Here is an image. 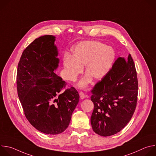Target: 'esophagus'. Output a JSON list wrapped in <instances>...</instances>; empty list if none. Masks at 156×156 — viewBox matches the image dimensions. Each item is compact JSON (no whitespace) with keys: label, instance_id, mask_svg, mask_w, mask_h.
<instances>
[{"label":"esophagus","instance_id":"obj_1","mask_svg":"<svg viewBox=\"0 0 156 156\" xmlns=\"http://www.w3.org/2000/svg\"><path fill=\"white\" fill-rule=\"evenodd\" d=\"M79 94H80V99H83L85 98L86 97V95L84 94V93L83 92H80L79 93Z\"/></svg>","mask_w":156,"mask_h":156}]
</instances>
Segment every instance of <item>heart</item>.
<instances>
[{
    "mask_svg": "<svg viewBox=\"0 0 156 156\" xmlns=\"http://www.w3.org/2000/svg\"><path fill=\"white\" fill-rule=\"evenodd\" d=\"M115 58V52L110 46L97 41L79 43L72 49V57L66 55L63 59L64 75L66 79L75 81L82 73L84 65L86 75L78 86L84 88L92 79L100 80L110 71Z\"/></svg>",
    "mask_w": 156,
    "mask_h": 156,
    "instance_id": "b5f03b06",
    "label": "heart"
}]
</instances>
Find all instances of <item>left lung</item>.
<instances>
[{
  "mask_svg": "<svg viewBox=\"0 0 156 156\" xmlns=\"http://www.w3.org/2000/svg\"><path fill=\"white\" fill-rule=\"evenodd\" d=\"M138 90L137 73L131 55L126 58L119 57L91 91L94 107L91 123L96 134L109 136L127 125L136 108Z\"/></svg>",
  "mask_w": 156,
  "mask_h": 156,
  "instance_id": "8db88e82",
  "label": "left lung"
}]
</instances>
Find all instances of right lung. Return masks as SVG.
Here are the masks:
<instances>
[{
    "mask_svg": "<svg viewBox=\"0 0 156 156\" xmlns=\"http://www.w3.org/2000/svg\"><path fill=\"white\" fill-rule=\"evenodd\" d=\"M55 37L36 39L24 50L18 65L16 84L19 99L29 122L48 135L63 132L79 102L76 89L62 92L65 81L54 71L59 63Z\"/></svg>",
    "mask_w": 156,
    "mask_h": 156,
    "instance_id": "right-lung-1",
    "label": "right lung"
}]
</instances>
